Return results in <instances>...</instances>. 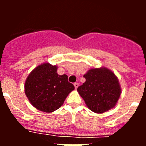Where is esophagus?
<instances>
[{
    "mask_svg": "<svg viewBox=\"0 0 146 146\" xmlns=\"http://www.w3.org/2000/svg\"><path fill=\"white\" fill-rule=\"evenodd\" d=\"M74 88H75V89H77V87H78V86H79V84H78L77 82H74Z\"/></svg>",
    "mask_w": 146,
    "mask_h": 146,
    "instance_id": "1",
    "label": "esophagus"
}]
</instances>
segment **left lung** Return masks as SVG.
Listing matches in <instances>:
<instances>
[{"label":"left lung","instance_id":"8db88e82","mask_svg":"<svg viewBox=\"0 0 146 146\" xmlns=\"http://www.w3.org/2000/svg\"><path fill=\"white\" fill-rule=\"evenodd\" d=\"M86 82L77 91L86 106L96 113H103L115 106L121 94L118 77L106 67L89 69Z\"/></svg>","mask_w":146,"mask_h":146}]
</instances>
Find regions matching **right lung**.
<instances>
[{
  "mask_svg": "<svg viewBox=\"0 0 146 146\" xmlns=\"http://www.w3.org/2000/svg\"><path fill=\"white\" fill-rule=\"evenodd\" d=\"M58 66L44 63L29 74L25 82V94L36 109L52 113L63 105L66 98L74 89L66 74L59 75Z\"/></svg>",
  "mask_w": 146,
  "mask_h": 146,
  "instance_id": "right-lung-1",
  "label": "right lung"
}]
</instances>
